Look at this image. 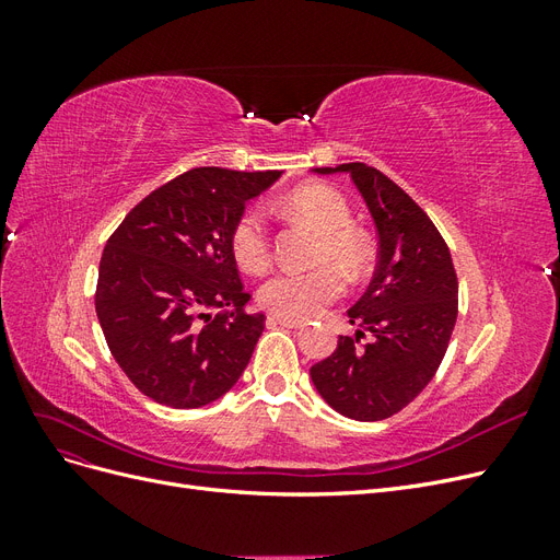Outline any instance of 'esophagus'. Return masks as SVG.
Masks as SVG:
<instances>
[{
	"label": "esophagus",
	"instance_id": "34e87169",
	"mask_svg": "<svg viewBox=\"0 0 560 560\" xmlns=\"http://www.w3.org/2000/svg\"><path fill=\"white\" fill-rule=\"evenodd\" d=\"M268 322H273V325H282V327H290V329H301L306 322L303 319H292V317H282V315H268Z\"/></svg>",
	"mask_w": 560,
	"mask_h": 560
}]
</instances>
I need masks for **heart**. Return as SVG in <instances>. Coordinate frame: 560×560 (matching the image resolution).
Segmentation results:
<instances>
[{"label": "heart", "mask_w": 560, "mask_h": 560, "mask_svg": "<svg viewBox=\"0 0 560 560\" xmlns=\"http://www.w3.org/2000/svg\"><path fill=\"white\" fill-rule=\"evenodd\" d=\"M282 208L306 219L319 233L317 261H334L348 276H360L369 264V243L350 226L346 198L327 184H303L282 198ZM235 261L249 273H259L270 261V235L261 210H245L231 231ZM346 282L334 266L313 270H280L259 287L261 306L270 313L303 319L317 315L343 294Z\"/></svg>", "instance_id": "1"}]
</instances>
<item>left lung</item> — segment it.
I'll return each instance as SVG.
<instances>
[{
	"instance_id": "obj_1",
	"label": "left lung",
	"mask_w": 560,
	"mask_h": 560,
	"mask_svg": "<svg viewBox=\"0 0 560 560\" xmlns=\"http://www.w3.org/2000/svg\"><path fill=\"white\" fill-rule=\"evenodd\" d=\"M313 173L350 175L376 224L378 264L348 311L354 336H338L329 358L311 366V378L334 411L383 420L411 404L444 360L457 317L451 252L416 200L376 167L341 163Z\"/></svg>"
}]
</instances>
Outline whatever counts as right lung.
Masks as SVG:
<instances>
[{
	"label": "right lung",
	"instance_id": "1",
	"mask_svg": "<svg viewBox=\"0 0 560 560\" xmlns=\"http://www.w3.org/2000/svg\"><path fill=\"white\" fill-rule=\"evenodd\" d=\"M280 175L194 167L140 200L107 241L95 313L118 366L156 404L198 409L243 376L266 317L245 311L231 231Z\"/></svg>",
	"mask_w": 560,
	"mask_h": 560
}]
</instances>
